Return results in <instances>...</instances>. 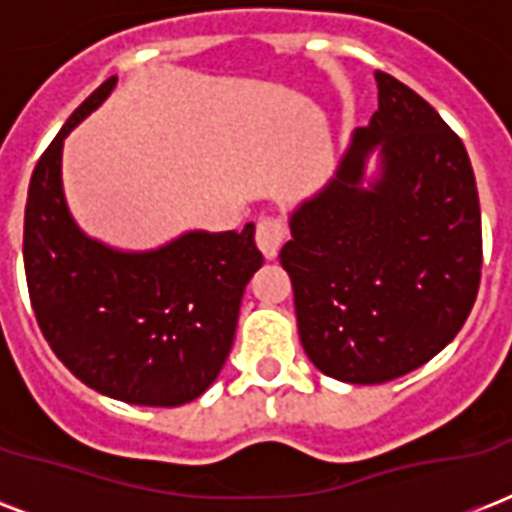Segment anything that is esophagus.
I'll use <instances>...</instances> for the list:
<instances>
[{"label": "esophagus", "mask_w": 512, "mask_h": 512, "mask_svg": "<svg viewBox=\"0 0 512 512\" xmlns=\"http://www.w3.org/2000/svg\"><path fill=\"white\" fill-rule=\"evenodd\" d=\"M255 239L260 252H263L268 260H273V257L279 255L284 239H287V225L281 223L279 217H263V220L257 223Z\"/></svg>", "instance_id": "34e87169"}]
</instances>
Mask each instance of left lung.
Listing matches in <instances>:
<instances>
[{
    "mask_svg": "<svg viewBox=\"0 0 512 512\" xmlns=\"http://www.w3.org/2000/svg\"><path fill=\"white\" fill-rule=\"evenodd\" d=\"M377 100L335 177L289 217L281 265L316 369L377 385L457 337L481 281V207L462 140L406 84L377 71ZM377 153L378 175L363 183Z\"/></svg>",
    "mask_w": 512,
    "mask_h": 512,
    "instance_id": "left-lung-1",
    "label": "left lung"
}]
</instances>
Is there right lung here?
Listing matches in <instances>:
<instances>
[{"label":"right lung","instance_id":"add662e5","mask_svg":"<svg viewBox=\"0 0 512 512\" xmlns=\"http://www.w3.org/2000/svg\"><path fill=\"white\" fill-rule=\"evenodd\" d=\"M116 87L106 79L36 162L23 220V265L44 340L103 396L180 406L217 380L231 353L244 287L263 265L255 225L188 231L124 252L76 225L63 193V140Z\"/></svg>","mask_w":512,"mask_h":512}]
</instances>
